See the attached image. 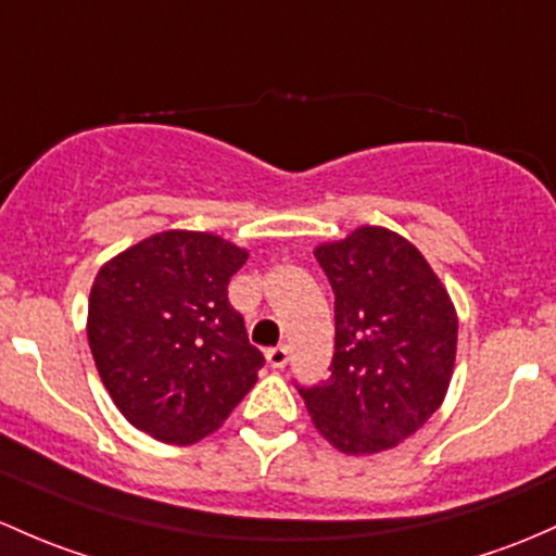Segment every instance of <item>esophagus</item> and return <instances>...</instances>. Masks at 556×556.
I'll return each mask as SVG.
<instances>
[{"instance_id": "esophagus-1", "label": "esophagus", "mask_w": 556, "mask_h": 556, "mask_svg": "<svg viewBox=\"0 0 556 556\" xmlns=\"http://www.w3.org/2000/svg\"><path fill=\"white\" fill-rule=\"evenodd\" d=\"M266 359H268V365L271 367H285L290 362V352H288V346H274V349H268L266 352Z\"/></svg>"}]
</instances>
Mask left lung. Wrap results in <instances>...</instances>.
<instances>
[{
  "mask_svg": "<svg viewBox=\"0 0 556 556\" xmlns=\"http://www.w3.org/2000/svg\"><path fill=\"white\" fill-rule=\"evenodd\" d=\"M336 293L330 378L301 391L314 426L346 455L391 450L447 394L458 314L420 250L383 226L314 248Z\"/></svg>",
  "mask_w": 556,
  "mask_h": 556,
  "instance_id": "obj_1",
  "label": "left lung"
}]
</instances>
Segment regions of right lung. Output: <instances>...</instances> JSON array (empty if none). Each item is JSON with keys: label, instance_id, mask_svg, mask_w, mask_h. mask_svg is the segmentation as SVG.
<instances>
[{"label": "right lung", "instance_id": "obj_1", "mask_svg": "<svg viewBox=\"0 0 556 556\" xmlns=\"http://www.w3.org/2000/svg\"><path fill=\"white\" fill-rule=\"evenodd\" d=\"M248 250L210 231L151 233L106 261L87 306L98 376L132 426L167 445L213 434L263 354L229 303Z\"/></svg>", "mask_w": 556, "mask_h": 556}]
</instances>
